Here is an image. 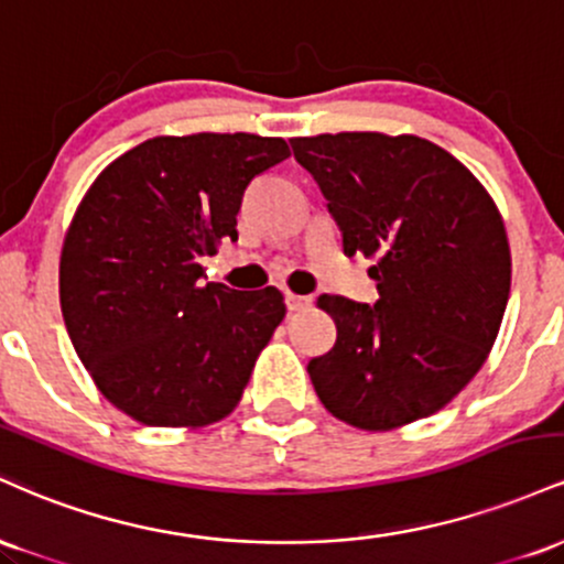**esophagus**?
<instances>
[{
  "mask_svg": "<svg viewBox=\"0 0 564 564\" xmlns=\"http://www.w3.org/2000/svg\"><path fill=\"white\" fill-rule=\"evenodd\" d=\"M310 304H313V296H302V294H294V291H286L289 313H300V310H307Z\"/></svg>",
  "mask_w": 564,
  "mask_h": 564,
  "instance_id": "esophagus-1",
  "label": "esophagus"
}]
</instances>
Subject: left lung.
<instances>
[{
    "label": "left lung",
    "mask_w": 564,
    "mask_h": 564,
    "mask_svg": "<svg viewBox=\"0 0 564 564\" xmlns=\"http://www.w3.org/2000/svg\"><path fill=\"white\" fill-rule=\"evenodd\" d=\"M341 230L373 260L379 300L318 296L336 341L307 364L321 403L368 432L432 416L480 371L509 302L511 254L494 198L458 159L416 134L294 138Z\"/></svg>",
    "instance_id": "1"
}]
</instances>
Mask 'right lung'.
Listing matches in <instances>:
<instances>
[{"mask_svg":"<svg viewBox=\"0 0 564 564\" xmlns=\"http://www.w3.org/2000/svg\"><path fill=\"white\" fill-rule=\"evenodd\" d=\"M281 138H153L97 174L61 254V310L76 355L111 403L148 426H204L241 400L286 315L275 286L204 283L206 257L238 241L257 174Z\"/></svg>","mask_w":564,"mask_h":564,"instance_id":"1","label":"right lung"}]
</instances>
